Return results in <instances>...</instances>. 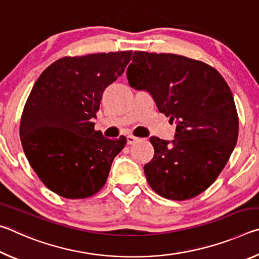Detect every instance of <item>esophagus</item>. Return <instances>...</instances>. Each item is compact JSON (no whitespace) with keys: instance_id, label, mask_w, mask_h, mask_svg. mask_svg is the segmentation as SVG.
I'll return each instance as SVG.
<instances>
[{"instance_id":"obj_1","label":"esophagus","mask_w":259,"mask_h":259,"mask_svg":"<svg viewBox=\"0 0 259 259\" xmlns=\"http://www.w3.org/2000/svg\"><path fill=\"white\" fill-rule=\"evenodd\" d=\"M136 140H138V138L135 137V136H133V135L126 136V143H128L129 145H133V144L136 142Z\"/></svg>"}]
</instances>
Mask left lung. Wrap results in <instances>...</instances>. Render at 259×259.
<instances>
[{
    "label": "left lung",
    "mask_w": 259,
    "mask_h": 259,
    "mask_svg": "<svg viewBox=\"0 0 259 259\" xmlns=\"http://www.w3.org/2000/svg\"><path fill=\"white\" fill-rule=\"evenodd\" d=\"M126 77L130 87L148 91L159 111L177 123L171 143L150 138L154 156L144 165L148 184L165 199L195 198L216 181L238 140L230 87L203 61L145 51L134 52Z\"/></svg>",
    "instance_id": "8db88e82"
}]
</instances>
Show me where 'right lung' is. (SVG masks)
I'll return each mask as SVG.
<instances>
[{"mask_svg": "<svg viewBox=\"0 0 259 259\" xmlns=\"http://www.w3.org/2000/svg\"><path fill=\"white\" fill-rule=\"evenodd\" d=\"M133 51L63 57L35 82L20 120V140L42 183L66 199L100 191L126 144L95 130L104 90L122 75Z\"/></svg>", "mask_w": 259, "mask_h": 259, "instance_id": "right-lung-1", "label": "right lung"}]
</instances>
